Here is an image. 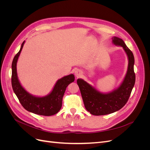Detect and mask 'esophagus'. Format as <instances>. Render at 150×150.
I'll use <instances>...</instances> for the list:
<instances>
[{"label": "esophagus", "mask_w": 150, "mask_h": 150, "mask_svg": "<svg viewBox=\"0 0 150 150\" xmlns=\"http://www.w3.org/2000/svg\"><path fill=\"white\" fill-rule=\"evenodd\" d=\"M81 74H82V72H81V71L79 69H76L74 71V75L76 76V78H79V77H80L81 76Z\"/></svg>", "instance_id": "esophagus-1"}]
</instances>
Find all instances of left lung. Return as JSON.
<instances>
[{"label": "left lung", "instance_id": "left-lung-1", "mask_svg": "<svg viewBox=\"0 0 150 150\" xmlns=\"http://www.w3.org/2000/svg\"><path fill=\"white\" fill-rule=\"evenodd\" d=\"M112 44L123 48L128 59L126 74L116 89L109 93H102L83 79H78L81 96L86 110L95 116L106 115L120 110L128 101L135 83L134 58L133 52L122 39L112 38Z\"/></svg>", "mask_w": 150, "mask_h": 150}]
</instances>
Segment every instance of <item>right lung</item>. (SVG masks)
Instances as JSON below:
<instances>
[{
	"mask_svg": "<svg viewBox=\"0 0 150 150\" xmlns=\"http://www.w3.org/2000/svg\"><path fill=\"white\" fill-rule=\"evenodd\" d=\"M22 42L19 51L13 57L12 63V86L13 92L27 111L42 116H52L56 114L62 107V98L67 86L74 82V76L71 74L58 79L52 91L46 96H37L29 93L20 83L17 76V63L24 46Z\"/></svg>",
	"mask_w": 150,
	"mask_h": 150,
	"instance_id": "1",
	"label": "right lung"
}]
</instances>
